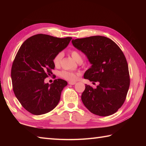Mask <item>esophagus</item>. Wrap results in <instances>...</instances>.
I'll list each match as a JSON object with an SVG mask.
<instances>
[{
	"label": "esophagus",
	"mask_w": 146,
	"mask_h": 146,
	"mask_svg": "<svg viewBox=\"0 0 146 146\" xmlns=\"http://www.w3.org/2000/svg\"><path fill=\"white\" fill-rule=\"evenodd\" d=\"M68 83L69 84V85H75V84L76 83V82H68Z\"/></svg>",
	"instance_id": "34e87169"
}]
</instances>
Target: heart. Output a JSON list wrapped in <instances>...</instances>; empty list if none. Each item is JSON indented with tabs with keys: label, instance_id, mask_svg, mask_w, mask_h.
I'll return each instance as SVG.
<instances>
[{
	"label": "heart",
	"instance_id": "1",
	"mask_svg": "<svg viewBox=\"0 0 146 146\" xmlns=\"http://www.w3.org/2000/svg\"><path fill=\"white\" fill-rule=\"evenodd\" d=\"M70 55L73 58V59L77 62L78 63H81L83 62V56L81 53L77 50L73 49L70 50L69 52ZM63 57V52H60L54 56L53 58V63L56 67H58L60 66L61 60ZM60 76L66 79V80L70 81H76L78 79L79 74L77 73H74L72 72L66 71V70H62L60 72Z\"/></svg>",
	"mask_w": 146,
	"mask_h": 146
}]
</instances>
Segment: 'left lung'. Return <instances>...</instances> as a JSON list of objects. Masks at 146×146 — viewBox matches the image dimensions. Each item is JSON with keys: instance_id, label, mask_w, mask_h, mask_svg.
Listing matches in <instances>:
<instances>
[{"instance_id": "obj_1", "label": "left lung", "mask_w": 146, "mask_h": 146, "mask_svg": "<svg viewBox=\"0 0 146 146\" xmlns=\"http://www.w3.org/2000/svg\"><path fill=\"white\" fill-rule=\"evenodd\" d=\"M72 42L92 64L84 78L93 84L99 83L96 88L85 85L82 94L83 104L96 115L115 113L124 103L130 82L129 66L122 50L111 39L102 36L76 39Z\"/></svg>"}]
</instances>
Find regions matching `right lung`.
Returning <instances> with one entry per match:
<instances>
[{"mask_svg": "<svg viewBox=\"0 0 146 146\" xmlns=\"http://www.w3.org/2000/svg\"><path fill=\"white\" fill-rule=\"evenodd\" d=\"M71 39L38 34L28 38L19 48L11 67L13 90L21 105L30 113L46 114L58 105L67 82L58 78L49 85L44 83V79L53 74L54 56Z\"/></svg>", "mask_w": 146, "mask_h": 146, "instance_id": "right-lung-1", "label": "right lung"}]
</instances>
